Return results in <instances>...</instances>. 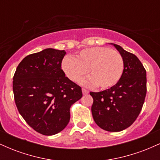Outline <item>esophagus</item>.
Returning a JSON list of instances; mask_svg holds the SVG:
<instances>
[{
  "instance_id": "esophagus-1",
  "label": "esophagus",
  "mask_w": 160,
  "mask_h": 160,
  "mask_svg": "<svg viewBox=\"0 0 160 160\" xmlns=\"http://www.w3.org/2000/svg\"><path fill=\"white\" fill-rule=\"evenodd\" d=\"M82 94H83V95H86V94H88V93H89V91H88L87 89H84V88H82Z\"/></svg>"
}]
</instances>
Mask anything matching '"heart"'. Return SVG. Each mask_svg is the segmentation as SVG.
<instances>
[{"instance_id": "heart-1", "label": "heart", "mask_w": 160, "mask_h": 160, "mask_svg": "<svg viewBox=\"0 0 160 160\" xmlns=\"http://www.w3.org/2000/svg\"><path fill=\"white\" fill-rule=\"evenodd\" d=\"M62 68L71 81H79L88 71L90 77L82 81L84 85L108 89L120 80L124 61L117 51L108 47H95L82 49L75 58H64Z\"/></svg>"}]
</instances>
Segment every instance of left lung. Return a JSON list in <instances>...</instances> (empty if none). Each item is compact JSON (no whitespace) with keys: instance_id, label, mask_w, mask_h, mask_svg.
Here are the masks:
<instances>
[{"instance_id":"1","label":"left lung","mask_w":160,"mask_h":160,"mask_svg":"<svg viewBox=\"0 0 160 160\" xmlns=\"http://www.w3.org/2000/svg\"><path fill=\"white\" fill-rule=\"evenodd\" d=\"M124 61L119 82L106 90L93 92L92 113L96 123L108 132H120L135 122L142 109L147 93L146 70L135 55L113 44Z\"/></svg>"}]
</instances>
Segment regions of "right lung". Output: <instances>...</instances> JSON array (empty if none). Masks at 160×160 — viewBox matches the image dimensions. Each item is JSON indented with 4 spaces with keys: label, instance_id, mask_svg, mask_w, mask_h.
<instances>
[{
    "label": "right lung",
    "instance_id": "add662e5",
    "mask_svg": "<svg viewBox=\"0 0 160 160\" xmlns=\"http://www.w3.org/2000/svg\"><path fill=\"white\" fill-rule=\"evenodd\" d=\"M65 50L45 49L28 55L16 68L12 81L18 111L33 129L44 135L60 132L68 124L70 108L82 89L62 69Z\"/></svg>",
    "mask_w": 160,
    "mask_h": 160
}]
</instances>
